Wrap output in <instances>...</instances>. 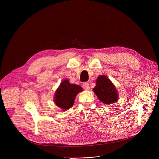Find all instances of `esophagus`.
Here are the masks:
<instances>
[{"label":"esophagus","instance_id":"obj_1","mask_svg":"<svg viewBox=\"0 0 159 159\" xmlns=\"http://www.w3.org/2000/svg\"><path fill=\"white\" fill-rule=\"evenodd\" d=\"M82 87L86 90H89V84L87 82L84 83V84H83V85H82Z\"/></svg>","mask_w":159,"mask_h":159}]
</instances>
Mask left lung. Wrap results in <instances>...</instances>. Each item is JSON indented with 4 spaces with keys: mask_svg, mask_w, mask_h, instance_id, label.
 <instances>
[{
    "mask_svg": "<svg viewBox=\"0 0 159 159\" xmlns=\"http://www.w3.org/2000/svg\"><path fill=\"white\" fill-rule=\"evenodd\" d=\"M100 101L106 104L118 101V92L111 81L106 75H100L96 80V86L93 89Z\"/></svg>",
    "mask_w": 159,
    "mask_h": 159,
    "instance_id": "1",
    "label": "left lung"
}]
</instances>
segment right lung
I'll list each match as a JSON object with an SVG mask.
<instances>
[{"mask_svg":"<svg viewBox=\"0 0 159 159\" xmlns=\"http://www.w3.org/2000/svg\"><path fill=\"white\" fill-rule=\"evenodd\" d=\"M82 91L80 86L70 84L68 79H65L55 91L54 102L63 111L68 110L73 105L77 95Z\"/></svg>","mask_w":159,"mask_h":159,"instance_id":"add662e5","label":"right lung"}]
</instances>
